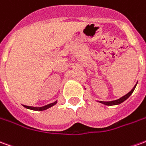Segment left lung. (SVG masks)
<instances>
[{
  "instance_id": "obj_1",
  "label": "left lung",
  "mask_w": 146,
  "mask_h": 146,
  "mask_svg": "<svg viewBox=\"0 0 146 146\" xmlns=\"http://www.w3.org/2000/svg\"><path fill=\"white\" fill-rule=\"evenodd\" d=\"M136 85H137V84H135V86L133 88V89L130 91V92H128L127 94L125 95V96H123V97H121L120 99L119 100H112V101H100V103H101L103 104H105V105H108V106H112V105H118V104H120L121 103H123L126 100H127L128 98L130 97V96L132 93H133V90H134V88L136 87Z\"/></svg>"
}]
</instances>
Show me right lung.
Here are the masks:
<instances>
[{"label":"right lung","mask_w":146,"mask_h":146,"mask_svg":"<svg viewBox=\"0 0 146 146\" xmlns=\"http://www.w3.org/2000/svg\"><path fill=\"white\" fill-rule=\"evenodd\" d=\"M57 104V101L54 102L52 104H50L46 105V106H43V107H40V108H36V107H30V106H26V105H23L24 108H26L27 109H31V110H33V111H44V110H46V109L51 108L52 106L55 105Z\"/></svg>","instance_id":"obj_1"}]
</instances>
